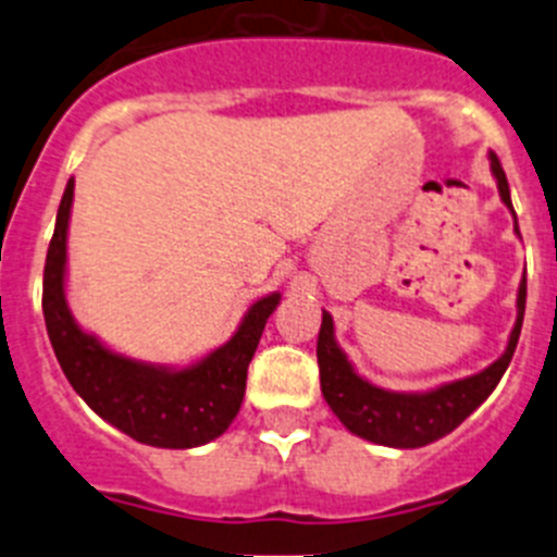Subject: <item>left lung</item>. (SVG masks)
Wrapping results in <instances>:
<instances>
[{
	"label": "left lung",
	"mask_w": 557,
	"mask_h": 557,
	"mask_svg": "<svg viewBox=\"0 0 557 557\" xmlns=\"http://www.w3.org/2000/svg\"><path fill=\"white\" fill-rule=\"evenodd\" d=\"M491 170L499 184L502 200L513 211L508 178H505V170L496 156H491ZM524 304H528V278L519 287V318L510 332L508 351L482 373L430 393H387L382 387L368 385L366 379H359L346 354L334 343L332 318L329 312H323L321 332H318V368H321L323 398L354 435L373 441V444L398 446V449H418V446L432 444L460 426L499 385L502 373L510 366L516 343H519Z\"/></svg>",
	"instance_id": "obj_1"
}]
</instances>
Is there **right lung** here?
<instances>
[{"label": "right lung", "instance_id": "obj_1", "mask_svg": "<svg viewBox=\"0 0 557 557\" xmlns=\"http://www.w3.org/2000/svg\"><path fill=\"white\" fill-rule=\"evenodd\" d=\"M72 195L75 181H69L58 206L41 295L49 343L55 348L69 385L81 393L97 416L139 444L161 449H191L209 444L228 430L239 412L250 359L282 295H268L256 301L245 314L239 332L223 348L186 371H164L111 354L91 334L81 332L63 298Z\"/></svg>", "mask_w": 557, "mask_h": 557}]
</instances>
